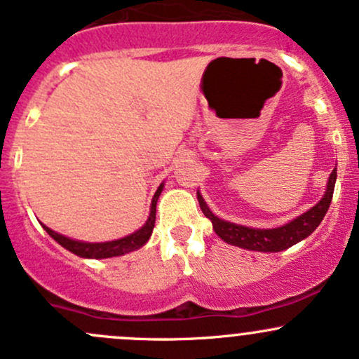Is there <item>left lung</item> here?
<instances>
[{
	"instance_id": "obj_1",
	"label": "left lung",
	"mask_w": 359,
	"mask_h": 359,
	"mask_svg": "<svg viewBox=\"0 0 359 359\" xmlns=\"http://www.w3.org/2000/svg\"><path fill=\"white\" fill-rule=\"evenodd\" d=\"M336 179L337 170L334 168L332 173L329 175V180H327L325 194L322 196V199L318 201L313 208H310L309 211H305L303 215L297 216L294 219H291V222L281 224V226L278 228H250L243 226V224L226 222V219L218 218V216L210 210V206H208L206 201H204L199 191L198 201L204 216L211 219L212 230L216 231V235H218L223 242L247 250L281 252L290 249L294 243L302 242V240L309 237V235H312L315 228L320 224L327 210H329L330 201H332Z\"/></svg>"
}]
</instances>
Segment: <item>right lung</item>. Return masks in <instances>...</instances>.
Here are the masks:
<instances>
[{
  "label": "right lung",
  "instance_id": "add662e5",
  "mask_svg": "<svg viewBox=\"0 0 359 359\" xmlns=\"http://www.w3.org/2000/svg\"><path fill=\"white\" fill-rule=\"evenodd\" d=\"M161 191H163V182L160 184V187L156 189L155 196L151 199V208H149V216L147 223L140 228V230L135 231V233L128 235V237H122L117 240H110V242H81V240H74L69 237H65V235L57 233V231L50 230L46 224L44 230L50 235L61 247H65L66 250L73 252L74 255L83 259H109V257H117V255L129 254V252L141 249L144 243L148 242L149 237H151L153 226H155V218H156V201H158Z\"/></svg>",
  "mask_w": 359,
  "mask_h": 359
}]
</instances>
